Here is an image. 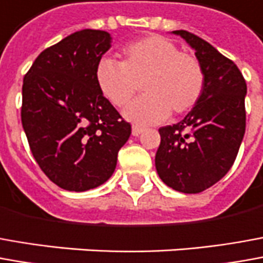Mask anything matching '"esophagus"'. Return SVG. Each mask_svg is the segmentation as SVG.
I'll list each match as a JSON object with an SVG mask.
<instances>
[{
    "label": "esophagus",
    "instance_id": "34e87169",
    "mask_svg": "<svg viewBox=\"0 0 263 263\" xmlns=\"http://www.w3.org/2000/svg\"><path fill=\"white\" fill-rule=\"evenodd\" d=\"M143 130H144V128L140 127V126H133V127H132V135H133V136L142 135Z\"/></svg>",
    "mask_w": 263,
    "mask_h": 263
}]
</instances>
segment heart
<instances>
[{"instance_id": "obj_1", "label": "heart", "mask_w": 263, "mask_h": 263, "mask_svg": "<svg viewBox=\"0 0 263 263\" xmlns=\"http://www.w3.org/2000/svg\"><path fill=\"white\" fill-rule=\"evenodd\" d=\"M96 83L101 96L121 108L142 83L143 96L124 111L136 124H156L170 111L183 114L196 106L204 90V71L200 61L182 52L173 41L149 35L123 47L120 63L101 59L96 67Z\"/></svg>"}]
</instances>
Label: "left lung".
I'll return each instance as SVG.
<instances>
[{
    "mask_svg": "<svg viewBox=\"0 0 263 263\" xmlns=\"http://www.w3.org/2000/svg\"><path fill=\"white\" fill-rule=\"evenodd\" d=\"M173 34L195 50L204 90L183 120L159 128L156 170L172 189L200 193L225 176L238 156L246 127V81L236 64L208 41L184 30Z\"/></svg>",
    "mask_w": 263,
    "mask_h": 263,
    "instance_id": "8db88e82",
    "label": "left lung"
}]
</instances>
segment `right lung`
Instances as JSON below:
<instances>
[{
	"label": "right lung",
	"mask_w": 263,
	"mask_h": 263,
	"mask_svg": "<svg viewBox=\"0 0 263 263\" xmlns=\"http://www.w3.org/2000/svg\"><path fill=\"white\" fill-rule=\"evenodd\" d=\"M111 47L101 30H81L45 48L23 83L21 121L40 169L61 189L84 192L107 182L132 135L96 83Z\"/></svg>",
	"instance_id": "add662e5"
}]
</instances>
